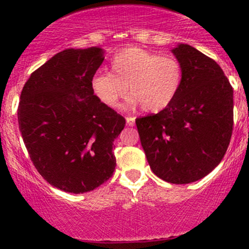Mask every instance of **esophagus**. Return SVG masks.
I'll return each instance as SVG.
<instances>
[{"label": "esophagus", "mask_w": 249, "mask_h": 249, "mask_svg": "<svg viewBox=\"0 0 249 249\" xmlns=\"http://www.w3.org/2000/svg\"><path fill=\"white\" fill-rule=\"evenodd\" d=\"M126 124L129 126H134L135 125V118L134 117H126Z\"/></svg>", "instance_id": "esophagus-1"}]
</instances>
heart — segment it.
I'll return each mask as SVG.
<instances>
[{"mask_svg":"<svg viewBox=\"0 0 249 249\" xmlns=\"http://www.w3.org/2000/svg\"><path fill=\"white\" fill-rule=\"evenodd\" d=\"M183 80L182 65L171 55L139 47L120 50L112 60L110 73H96L90 80L95 96L108 108H117L129 88L130 107L158 113L171 105Z\"/></svg>","mask_w":249,"mask_h":249,"instance_id":"b5f03b06","label":"heart"}]
</instances>
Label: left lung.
<instances>
[{
    "instance_id": "8db88e82",
    "label": "left lung",
    "mask_w": 249,
    "mask_h": 249,
    "mask_svg": "<svg viewBox=\"0 0 249 249\" xmlns=\"http://www.w3.org/2000/svg\"><path fill=\"white\" fill-rule=\"evenodd\" d=\"M182 65L177 96L157 114L137 118L141 144L152 171L188 184L219 165L232 134V88L219 65L189 44L171 50Z\"/></svg>"
}]
</instances>
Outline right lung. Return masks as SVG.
<instances>
[{"mask_svg":"<svg viewBox=\"0 0 249 249\" xmlns=\"http://www.w3.org/2000/svg\"><path fill=\"white\" fill-rule=\"evenodd\" d=\"M104 55L99 47L62 50L30 76L20 95L19 129L35 167L72 194L100 187L117 164L113 142L125 119L90 85Z\"/></svg>","mask_w":249,"mask_h":249,"instance_id":"add662e5","label":"right lung"}]
</instances>
